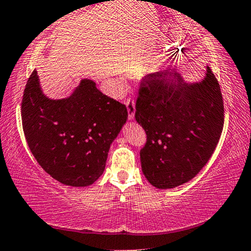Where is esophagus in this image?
<instances>
[{
  "instance_id": "34e87169",
  "label": "esophagus",
  "mask_w": 251,
  "mask_h": 251,
  "mask_svg": "<svg viewBox=\"0 0 251 251\" xmlns=\"http://www.w3.org/2000/svg\"><path fill=\"white\" fill-rule=\"evenodd\" d=\"M126 108L127 111H128V119L132 121V119H134V115H135V102L132 98H128L126 100Z\"/></svg>"
}]
</instances>
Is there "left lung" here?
<instances>
[{
	"label": "left lung",
	"instance_id": "obj_1",
	"mask_svg": "<svg viewBox=\"0 0 251 251\" xmlns=\"http://www.w3.org/2000/svg\"><path fill=\"white\" fill-rule=\"evenodd\" d=\"M135 109L147 133L140 158L150 184L173 189L195 177L216 149L224 125L223 97L209 67L195 83L177 73L150 74L141 82Z\"/></svg>",
	"mask_w": 251,
	"mask_h": 251
}]
</instances>
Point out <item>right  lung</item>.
<instances>
[{
    "mask_svg": "<svg viewBox=\"0 0 251 251\" xmlns=\"http://www.w3.org/2000/svg\"><path fill=\"white\" fill-rule=\"evenodd\" d=\"M82 79L70 97L52 100L31 73L21 102L23 128L38 164L62 184L87 186L104 171L111 143L127 121L125 104Z\"/></svg>",
    "mask_w": 251,
    "mask_h": 251,
    "instance_id": "right-lung-1",
    "label": "right lung"
}]
</instances>
